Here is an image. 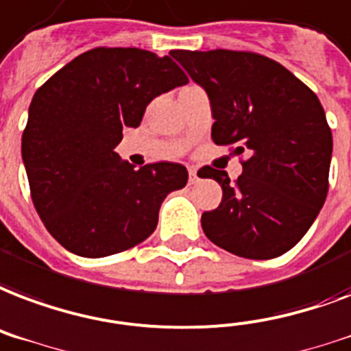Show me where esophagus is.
I'll list each match as a JSON object with an SVG mask.
<instances>
[{"mask_svg":"<svg viewBox=\"0 0 351 351\" xmlns=\"http://www.w3.org/2000/svg\"><path fill=\"white\" fill-rule=\"evenodd\" d=\"M199 180V175H197V169L195 167H189V182L193 184V182Z\"/></svg>","mask_w":351,"mask_h":351,"instance_id":"esophagus-1","label":"esophagus"}]
</instances>
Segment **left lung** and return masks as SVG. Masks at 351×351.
Returning a JSON list of instances; mask_svg holds the SVG:
<instances>
[{
  "mask_svg": "<svg viewBox=\"0 0 351 351\" xmlns=\"http://www.w3.org/2000/svg\"><path fill=\"white\" fill-rule=\"evenodd\" d=\"M210 99L211 140L247 152L243 175L202 167L223 187L202 230L248 259L282 256L306 235L328 195L333 140L318 97L276 60L247 51H171Z\"/></svg>",
  "mask_w": 351,
  "mask_h": 351,
  "instance_id": "8db88e82",
  "label": "left lung"
}]
</instances>
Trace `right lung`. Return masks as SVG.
<instances>
[{"mask_svg":"<svg viewBox=\"0 0 351 351\" xmlns=\"http://www.w3.org/2000/svg\"><path fill=\"white\" fill-rule=\"evenodd\" d=\"M187 84L171 57L136 47H95L53 75L29 106L21 158L42 223L66 250L104 258L154 232L180 164L136 169L116 152L123 128L140 127L152 99Z\"/></svg>","mask_w":351,"mask_h":351,"instance_id":"add662e5","label":"right lung"}]
</instances>
